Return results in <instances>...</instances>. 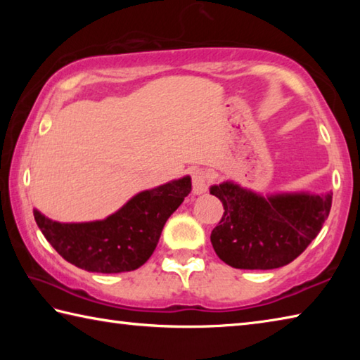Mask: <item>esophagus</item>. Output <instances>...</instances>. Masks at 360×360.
<instances>
[{
    "instance_id": "obj_1",
    "label": "esophagus",
    "mask_w": 360,
    "mask_h": 360,
    "mask_svg": "<svg viewBox=\"0 0 360 360\" xmlns=\"http://www.w3.org/2000/svg\"><path fill=\"white\" fill-rule=\"evenodd\" d=\"M192 184H193V192L200 195L208 191L210 186V173L203 168H197L192 174Z\"/></svg>"
}]
</instances>
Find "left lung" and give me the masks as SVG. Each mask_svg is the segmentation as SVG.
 I'll return each mask as SVG.
<instances>
[{"label":"left lung","instance_id":"obj_1","mask_svg":"<svg viewBox=\"0 0 360 360\" xmlns=\"http://www.w3.org/2000/svg\"><path fill=\"white\" fill-rule=\"evenodd\" d=\"M224 205L211 231L219 259L241 270H273L290 264L308 248L330 212L332 192L260 195L233 181L210 187Z\"/></svg>","mask_w":360,"mask_h":360}]
</instances>
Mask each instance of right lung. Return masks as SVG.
<instances>
[{
    "label": "right lung",
    "mask_w": 360,
    "mask_h": 360,
    "mask_svg": "<svg viewBox=\"0 0 360 360\" xmlns=\"http://www.w3.org/2000/svg\"><path fill=\"white\" fill-rule=\"evenodd\" d=\"M192 191L191 176L169 181L131 197L101 221L57 222L33 210L42 235L62 257L82 270H136L154 252L163 225Z\"/></svg>",
    "instance_id": "right-lung-1"
}]
</instances>
